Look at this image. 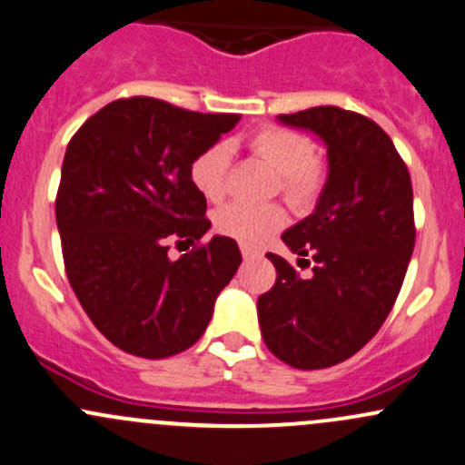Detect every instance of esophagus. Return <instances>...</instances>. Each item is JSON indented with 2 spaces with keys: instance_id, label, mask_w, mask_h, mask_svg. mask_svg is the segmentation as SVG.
Listing matches in <instances>:
<instances>
[{
  "instance_id": "esophagus-1",
  "label": "esophagus",
  "mask_w": 465,
  "mask_h": 465,
  "mask_svg": "<svg viewBox=\"0 0 465 465\" xmlns=\"http://www.w3.org/2000/svg\"><path fill=\"white\" fill-rule=\"evenodd\" d=\"M241 252H242V258H245V261H252V258L261 256V252H258V249H253L249 245H241Z\"/></svg>"
}]
</instances>
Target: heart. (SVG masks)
<instances>
[{
  "mask_svg": "<svg viewBox=\"0 0 465 465\" xmlns=\"http://www.w3.org/2000/svg\"><path fill=\"white\" fill-rule=\"evenodd\" d=\"M249 153L256 155L278 173V187L287 203L294 207H312L325 187V167L316 158L312 138L282 126H262L245 140ZM229 146L216 143L200 151L192 160L189 178L193 187L209 203L223 200L227 192ZM285 224V212L278 204L233 203L216 213V229L245 245H261Z\"/></svg>",
  "mask_w": 465,
  "mask_h": 465,
  "instance_id": "1",
  "label": "heart"
}]
</instances>
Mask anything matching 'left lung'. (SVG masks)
Listing matches in <instances>:
<instances>
[{
	"mask_svg": "<svg viewBox=\"0 0 465 465\" xmlns=\"http://www.w3.org/2000/svg\"><path fill=\"white\" fill-rule=\"evenodd\" d=\"M278 120L321 135L330 175L316 212L282 233L292 252L312 258V273L301 278L285 258L267 253L276 282L258 298V322L282 363L322 370L354 356L394 307L417 238L412 183L370 117L314 106Z\"/></svg>",
	"mask_w": 465,
	"mask_h": 465,
	"instance_id": "8db88e82",
	"label": "left lung"
}]
</instances>
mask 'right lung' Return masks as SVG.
<instances>
[{"instance_id":"obj_1","label":"right lung","mask_w":465,"mask_h":465,"mask_svg":"<svg viewBox=\"0 0 465 465\" xmlns=\"http://www.w3.org/2000/svg\"><path fill=\"white\" fill-rule=\"evenodd\" d=\"M155 97H120L66 146L55 218L64 270L93 325L126 354L167 359L204 334L213 302L242 262L233 238L213 236L192 160L238 124ZM171 242H189L178 262Z\"/></svg>"}]
</instances>
